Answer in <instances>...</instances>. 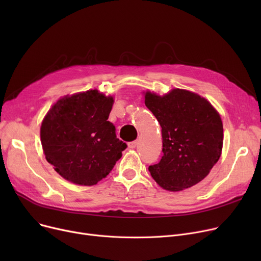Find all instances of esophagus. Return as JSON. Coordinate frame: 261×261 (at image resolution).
Returning a JSON list of instances; mask_svg holds the SVG:
<instances>
[{
	"label": "esophagus",
	"instance_id": "esophagus-1",
	"mask_svg": "<svg viewBox=\"0 0 261 261\" xmlns=\"http://www.w3.org/2000/svg\"><path fill=\"white\" fill-rule=\"evenodd\" d=\"M138 144H139L138 141H133V142H130V143L128 144V146H129V148L133 149V148H135L136 146H138Z\"/></svg>",
	"mask_w": 261,
	"mask_h": 261
}]
</instances>
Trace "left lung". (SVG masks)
Returning <instances> with one entry per match:
<instances>
[{"label":"left lung","mask_w":261,"mask_h":261,"mask_svg":"<svg viewBox=\"0 0 261 261\" xmlns=\"http://www.w3.org/2000/svg\"><path fill=\"white\" fill-rule=\"evenodd\" d=\"M145 105L162 128L163 156L149 166L154 181L170 191L202 181L221 155L220 115L205 98L180 89L163 97L147 92Z\"/></svg>","instance_id":"1"}]
</instances>
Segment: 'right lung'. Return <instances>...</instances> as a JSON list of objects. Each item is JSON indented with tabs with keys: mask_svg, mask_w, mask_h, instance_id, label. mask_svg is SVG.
<instances>
[{
	"mask_svg": "<svg viewBox=\"0 0 261 261\" xmlns=\"http://www.w3.org/2000/svg\"><path fill=\"white\" fill-rule=\"evenodd\" d=\"M112 106V97L91 90L59 99L43 119L40 135L46 161L67 181L97 184L127 148L108 120Z\"/></svg>",
	"mask_w": 261,
	"mask_h": 261,
	"instance_id": "obj_1",
	"label": "right lung"
}]
</instances>
